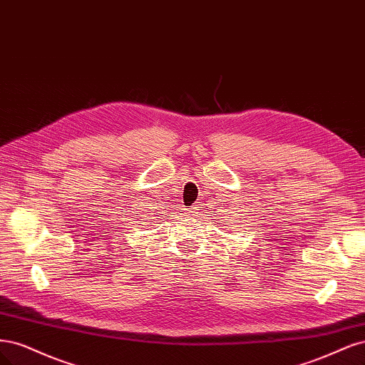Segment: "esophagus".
I'll use <instances>...</instances> for the list:
<instances>
[{
    "label": "esophagus",
    "mask_w": 365,
    "mask_h": 365,
    "mask_svg": "<svg viewBox=\"0 0 365 365\" xmlns=\"http://www.w3.org/2000/svg\"><path fill=\"white\" fill-rule=\"evenodd\" d=\"M200 207H202V205H192V206L187 207V212H190L194 217H197V214H200V210H202Z\"/></svg>",
    "instance_id": "esophagus-1"
}]
</instances>
